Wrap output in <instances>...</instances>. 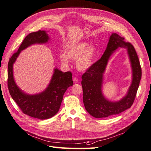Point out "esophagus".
I'll return each instance as SVG.
<instances>
[{
	"instance_id": "obj_1",
	"label": "esophagus",
	"mask_w": 151,
	"mask_h": 151,
	"mask_svg": "<svg viewBox=\"0 0 151 151\" xmlns=\"http://www.w3.org/2000/svg\"><path fill=\"white\" fill-rule=\"evenodd\" d=\"M73 80L74 83H77L78 82V78H76V77H75Z\"/></svg>"
}]
</instances>
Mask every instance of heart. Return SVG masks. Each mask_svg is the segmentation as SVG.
Wrapping results in <instances>:
<instances>
[{
  "mask_svg": "<svg viewBox=\"0 0 151 151\" xmlns=\"http://www.w3.org/2000/svg\"><path fill=\"white\" fill-rule=\"evenodd\" d=\"M97 50L94 46H90L86 42L74 43L65 51L66 55L61 53L60 61L65 65H69V59L76 60V66L81 71H86L93 65Z\"/></svg>",
  "mask_w": 151,
  "mask_h": 151,
  "instance_id": "1",
  "label": "heart"
}]
</instances>
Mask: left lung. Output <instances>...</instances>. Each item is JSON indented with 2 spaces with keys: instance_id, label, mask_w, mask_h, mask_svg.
<instances>
[{
  "instance_id": "8db88e82",
  "label": "left lung",
  "mask_w": 151,
  "mask_h": 151,
  "mask_svg": "<svg viewBox=\"0 0 151 151\" xmlns=\"http://www.w3.org/2000/svg\"><path fill=\"white\" fill-rule=\"evenodd\" d=\"M118 47H124L128 50L133 69V81L126 96L119 102H112L103 96L101 86L103 73L109 58ZM141 76L142 70L134 47L131 43L125 42L124 37L113 33L100 59L93 63L81 76L83 100L85 109L93 117L104 118L119 114L130 109L137 94Z\"/></svg>"
}]
</instances>
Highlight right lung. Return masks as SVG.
Returning a JSON list of instances; mask_svg holds the SVG:
<instances>
[{"instance_id": "right-lung-1", "label": "right lung", "mask_w": 151, "mask_h": 151, "mask_svg": "<svg viewBox=\"0 0 151 151\" xmlns=\"http://www.w3.org/2000/svg\"><path fill=\"white\" fill-rule=\"evenodd\" d=\"M48 40L49 37L45 31L29 34L8 63L7 86L12 99L24 114L41 120L50 119L58 112L64 93L68 87L73 85L72 73L70 71L63 73L56 68L50 83L45 91L36 95H28L24 93L14 81L13 64L22 50L33 44L46 43Z\"/></svg>"}]
</instances>
